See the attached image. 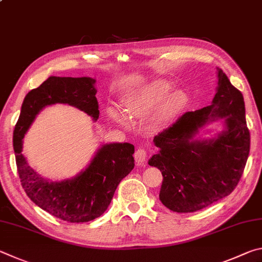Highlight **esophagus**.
Returning <instances> with one entry per match:
<instances>
[{"instance_id": "esophagus-1", "label": "esophagus", "mask_w": 262, "mask_h": 262, "mask_svg": "<svg viewBox=\"0 0 262 262\" xmlns=\"http://www.w3.org/2000/svg\"><path fill=\"white\" fill-rule=\"evenodd\" d=\"M135 159H136L137 163H139V164L146 163V161H147V159H148V153L143 148H138L135 154Z\"/></svg>"}]
</instances>
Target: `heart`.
Returning a JSON list of instances; mask_svg holds the SVG:
<instances>
[{"label":"heart","instance_id":"heart-1","mask_svg":"<svg viewBox=\"0 0 262 262\" xmlns=\"http://www.w3.org/2000/svg\"><path fill=\"white\" fill-rule=\"evenodd\" d=\"M172 82L157 79L141 85L124 94L122 102L125 113L114 105L107 108L109 117L123 126L130 125V118H143L157 107L150 123L154 127L168 125L189 103V95L184 90H173Z\"/></svg>","mask_w":262,"mask_h":262}]
</instances>
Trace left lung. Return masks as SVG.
<instances>
[{"instance_id":"1","label":"left lung","mask_w":262,"mask_h":262,"mask_svg":"<svg viewBox=\"0 0 262 262\" xmlns=\"http://www.w3.org/2000/svg\"><path fill=\"white\" fill-rule=\"evenodd\" d=\"M217 120L223 130L214 137H201L210 133L205 126ZM153 141L159 152L148 164L162 172L159 198L167 208L192 213L216 203L237 186L249 158L243 94L217 68L216 93L210 105L185 113Z\"/></svg>"}]
</instances>
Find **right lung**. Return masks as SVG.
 <instances>
[{
  "label": "right lung",
  "instance_id": "add662e5",
  "mask_svg": "<svg viewBox=\"0 0 262 262\" xmlns=\"http://www.w3.org/2000/svg\"><path fill=\"white\" fill-rule=\"evenodd\" d=\"M94 78L50 76L23 101L13 131V150L23 189L33 203L53 216L71 223L89 222L102 215L115 191L135 167V146L128 143L102 144L84 170L63 181L39 175L23 155V139L43 108L56 103L76 107L99 118Z\"/></svg>",
  "mask_w": 262,
  "mask_h": 262
}]
</instances>
